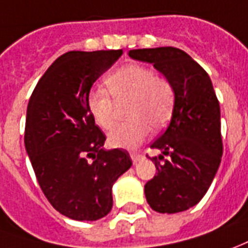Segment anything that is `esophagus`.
<instances>
[{
	"label": "esophagus",
	"mask_w": 248,
	"mask_h": 248,
	"mask_svg": "<svg viewBox=\"0 0 248 248\" xmlns=\"http://www.w3.org/2000/svg\"><path fill=\"white\" fill-rule=\"evenodd\" d=\"M130 157H131V160H133V162H134V164L140 162V161L143 158V155H142V154H140V153H131V154H130Z\"/></svg>",
	"instance_id": "obj_1"
}]
</instances>
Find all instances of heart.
I'll return each instance as SVG.
<instances>
[{
    "label": "heart",
    "mask_w": 248,
    "mask_h": 248,
    "mask_svg": "<svg viewBox=\"0 0 248 248\" xmlns=\"http://www.w3.org/2000/svg\"><path fill=\"white\" fill-rule=\"evenodd\" d=\"M105 88H94L87 98L88 110L98 126L110 130L117 124L115 101L126 102L127 121L108 136L114 148L136 149L152 131L164 127L172 118L176 93L172 82L165 76L155 75L154 70L141 64H129L107 76ZM111 93L114 96L111 98Z\"/></svg>",
    "instance_id": "1"
}]
</instances>
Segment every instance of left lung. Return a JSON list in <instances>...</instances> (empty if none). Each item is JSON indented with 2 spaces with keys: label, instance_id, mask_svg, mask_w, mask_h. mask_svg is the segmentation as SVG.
Returning a JSON list of instances; mask_svg holds the SVG:
<instances>
[{
  "label": "left lung",
  "instance_id": "obj_1",
  "mask_svg": "<svg viewBox=\"0 0 248 248\" xmlns=\"http://www.w3.org/2000/svg\"><path fill=\"white\" fill-rule=\"evenodd\" d=\"M129 56L153 64L174 87L170 124L150 145L161 154L149 157L157 174L145 185V196L155 212H183L204 197L220 165V106L214 86L208 74L178 48L131 49Z\"/></svg>",
  "mask_w": 248,
  "mask_h": 248
}]
</instances>
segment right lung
I'll return each instance as SVG.
<instances>
[{
    "mask_svg": "<svg viewBox=\"0 0 248 248\" xmlns=\"http://www.w3.org/2000/svg\"><path fill=\"white\" fill-rule=\"evenodd\" d=\"M122 56L118 51H71L41 76L29 99L25 149L51 205L72 220L94 221L112 208V185L131 166L124 149L105 150L87 98Z\"/></svg>",
    "mask_w": 248,
    "mask_h": 248,
    "instance_id": "add662e5",
    "label": "right lung"
}]
</instances>
